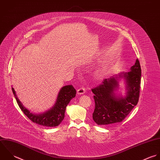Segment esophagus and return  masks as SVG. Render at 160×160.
Wrapping results in <instances>:
<instances>
[{"instance_id": "esophagus-1", "label": "esophagus", "mask_w": 160, "mask_h": 160, "mask_svg": "<svg viewBox=\"0 0 160 160\" xmlns=\"http://www.w3.org/2000/svg\"><path fill=\"white\" fill-rule=\"evenodd\" d=\"M85 92H86V89H85L84 88H83V87L80 88L78 89V91H77L78 94H80V95H81V94H84Z\"/></svg>"}]
</instances>
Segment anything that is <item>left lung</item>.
<instances>
[{"mask_svg":"<svg viewBox=\"0 0 160 160\" xmlns=\"http://www.w3.org/2000/svg\"><path fill=\"white\" fill-rule=\"evenodd\" d=\"M141 74L140 62L137 59L129 72L105 79L101 84L92 89L95 101L92 118L97 124L120 122L137 106L140 96ZM121 77L125 79L127 84V96L125 98L117 97L114 94L118 86V79Z\"/></svg>","mask_w":160,"mask_h":160,"instance_id":"1","label":"left lung"}]
</instances>
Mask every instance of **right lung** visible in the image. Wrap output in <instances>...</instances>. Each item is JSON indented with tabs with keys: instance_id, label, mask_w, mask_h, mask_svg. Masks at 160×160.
Returning <instances> with one entry per match:
<instances>
[{
	"instance_id": "add662e5",
	"label": "right lung",
	"mask_w": 160,
	"mask_h": 160,
	"mask_svg": "<svg viewBox=\"0 0 160 160\" xmlns=\"http://www.w3.org/2000/svg\"><path fill=\"white\" fill-rule=\"evenodd\" d=\"M17 102L23 113L33 122L45 127H57L64 118V113L67 105L76 96V91L72 85L62 87L57 98L54 106L47 112L42 114H33L22 105L17 98L14 89L12 88Z\"/></svg>"
}]
</instances>
